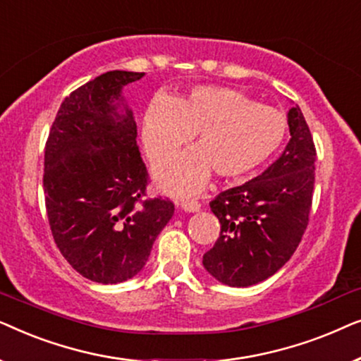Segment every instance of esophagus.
<instances>
[{
    "label": "esophagus",
    "mask_w": 361,
    "mask_h": 361,
    "mask_svg": "<svg viewBox=\"0 0 361 361\" xmlns=\"http://www.w3.org/2000/svg\"><path fill=\"white\" fill-rule=\"evenodd\" d=\"M180 207L185 212H199L202 205H200V202H197V200H185V202H182Z\"/></svg>",
    "instance_id": "34e87169"
}]
</instances>
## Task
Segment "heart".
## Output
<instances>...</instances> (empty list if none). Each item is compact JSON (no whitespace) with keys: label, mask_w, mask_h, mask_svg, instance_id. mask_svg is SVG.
<instances>
[{"label":"heart","mask_w":361,"mask_h":361,"mask_svg":"<svg viewBox=\"0 0 361 361\" xmlns=\"http://www.w3.org/2000/svg\"><path fill=\"white\" fill-rule=\"evenodd\" d=\"M286 118L274 106L228 87H195L185 97L157 98L142 123V142L152 164L169 161L192 136V149L156 171L164 189L192 194L210 172L220 179L248 174L281 146Z\"/></svg>","instance_id":"b5f03b06"}]
</instances>
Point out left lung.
Segmentation results:
<instances>
[{"instance_id": "obj_1", "label": "left lung", "mask_w": 361, "mask_h": 361, "mask_svg": "<svg viewBox=\"0 0 361 361\" xmlns=\"http://www.w3.org/2000/svg\"><path fill=\"white\" fill-rule=\"evenodd\" d=\"M288 125L290 140L279 159L210 202L221 228L202 263L220 283L246 288L268 279L290 259L307 228L317 152L299 106L289 110Z\"/></svg>"}]
</instances>
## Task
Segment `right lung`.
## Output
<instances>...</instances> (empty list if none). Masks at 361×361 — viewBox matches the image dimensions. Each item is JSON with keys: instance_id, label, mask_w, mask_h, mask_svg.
Here are the masks:
<instances>
[{"instance_id": "obj_1", "label": "right lung", "mask_w": 361, "mask_h": 361, "mask_svg": "<svg viewBox=\"0 0 361 361\" xmlns=\"http://www.w3.org/2000/svg\"><path fill=\"white\" fill-rule=\"evenodd\" d=\"M145 72L113 71L73 90L59 108L44 154L49 225L63 258L83 278L116 284L140 273L174 215L169 199H147L146 164L121 88Z\"/></svg>"}]
</instances>
